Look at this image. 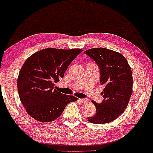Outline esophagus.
<instances>
[{"instance_id":"esophagus-1","label":"esophagus","mask_w":153,"mask_h":153,"mask_svg":"<svg viewBox=\"0 0 153 153\" xmlns=\"http://www.w3.org/2000/svg\"><path fill=\"white\" fill-rule=\"evenodd\" d=\"M78 100L81 103H85L88 101V100H86V99H84V98H79Z\"/></svg>"}]
</instances>
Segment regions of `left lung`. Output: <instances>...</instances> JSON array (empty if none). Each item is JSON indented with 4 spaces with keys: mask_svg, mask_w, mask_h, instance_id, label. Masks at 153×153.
I'll return each instance as SVG.
<instances>
[{
    "mask_svg": "<svg viewBox=\"0 0 153 153\" xmlns=\"http://www.w3.org/2000/svg\"><path fill=\"white\" fill-rule=\"evenodd\" d=\"M84 53L94 59L100 72L102 102L93 100L96 112L88 117L93 124H106L116 120L124 112L132 94L131 69L126 58L115 51L104 48L88 49Z\"/></svg>",
    "mask_w": 153,
    "mask_h": 153,
    "instance_id": "1",
    "label": "left lung"
}]
</instances>
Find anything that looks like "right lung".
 Listing matches in <instances>:
<instances>
[{
    "mask_svg": "<svg viewBox=\"0 0 153 153\" xmlns=\"http://www.w3.org/2000/svg\"><path fill=\"white\" fill-rule=\"evenodd\" d=\"M83 50L45 48L27 59L19 71L17 89L19 98L31 117L41 122H50L61 115L70 102L77 100L54 89L63 78L67 67Z\"/></svg>",
    "mask_w": 153,
    "mask_h": 153,
    "instance_id": "right-lung-1",
    "label": "right lung"
}]
</instances>
